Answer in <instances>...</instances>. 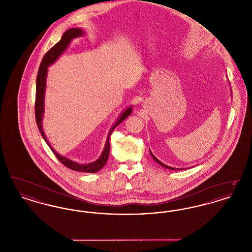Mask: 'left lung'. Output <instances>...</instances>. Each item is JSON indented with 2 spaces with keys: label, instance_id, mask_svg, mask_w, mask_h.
Masks as SVG:
<instances>
[{
  "label": "left lung",
  "instance_id": "1",
  "mask_svg": "<svg viewBox=\"0 0 252 252\" xmlns=\"http://www.w3.org/2000/svg\"><path fill=\"white\" fill-rule=\"evenodd\" d=\"M150 155L152 156V158H153V159L156 161V162H158L160 166H162V167L166 168V169H169V170H183L184 168H174V167H170V166H168V165H166V164H164V163H162L161 161H159L158 158H157L156 157L154 156L153 155V153L151 152V150H150Z\"/></svg>",
  "mask_w": 252,
  "mask_h": 252
}]
</instances>
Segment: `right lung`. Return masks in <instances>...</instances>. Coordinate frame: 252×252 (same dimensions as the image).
Returning a JSON list of instances; mask_svg holds the SVG:
<instances>
[{"mask_svg":"<svg viewBox=\"0 0 252 252\" xmlns=\"http://www.w3.org/2000/svg\"><path fill=\"white\" fill-rule=\"evenodd\" d=\"M85 34L84 29L82 28H70L68 29L62 36L60 41L52 48L49 50L48 52L45 54L43 59L41 60V63L39 65V69L37 72V76H36V104H35V112H36V122L38 127V130L40 132L43 140L45 143L48 144L49 147L55 154V156L59 158L60 162L65 165L66 167L70 168L74 171H79V172H85V173H96L99 170L105 166L108 160V155H109V149H110V144H109V137L111 132L113 129L125 120L127 118L132 112V106L126 108L122 113L116 122L112 125L110 127L109 131L108 133L107 141L105 147L103 149L102 154L96 159L95 161H93L91 163H78L74 160H72L66 157L60 155L58 153L51 144L49 143L48 139L43 131V126H42V120H43V115H44V99H45V90H46V78H47V72H48V67L51 66L53 63H55L57 60H59L60 56L65 52V50L68 48L70 45L71 41L73 38L78 37V36H83Z\"/></svg>","mask_w":252,"mask_h":252,"instance_id":"right-lung-1","label":"right lung"}]
</instances>
